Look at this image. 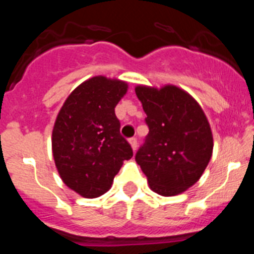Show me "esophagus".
Wrapping results in <instances>:
<instances>
[{"mask_svg":"<svg viewBox=\"0 0 254 254\" xmlns=\"http://www.w3.org/2000/svg\"><path fill=\"white\" fill-rule=\"evenodd\" d=\"M128 141H129V143H131L132 150H133V151H136V149H137V138L132 137V138H129Z\"/></svg>","mask_w":254,"mask_h":254,"instance_id":"obj_1","label":"esophagus"}]
</instances>
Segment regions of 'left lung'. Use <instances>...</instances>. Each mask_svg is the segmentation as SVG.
Here are the masks:
<instances>
[{"label":"left lung","mask_w":254,"mask_h":254,"mask_svg":"<svg viewBox=\"0 0 254 254\" xmlns=\"http://www.w3.org/2000/svg\"><path fill=\"white\" fill-rule=\"evenodd\" d=\"M146 113L149 133L136 152V161L150 188L176 196L193 186L212 155V133L202 108L179 87L167 85L134 89Z\"/></svg>","instance_id":"8db88e82"}]
</instances>
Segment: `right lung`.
I'll list each match as a JSON object with an SVG mask.
<instances>
[{"label":"right lung","mask_w":254,"mask_h":254,"mask_svg":"<svg viewBox=\"0 0 254 254\" xmlns=\"http://www.w3.org/2000/svg\"><path fill=\"white\" fill-rule=\"evenodd\" d=\"M126 93V82L95 76L76 87L58 113L52 133L56 167L64 185L82 197L104 194L133 155L114 113Z\"/></svg>","instance_id":"obj_1"}]
</instances>
